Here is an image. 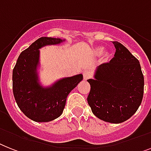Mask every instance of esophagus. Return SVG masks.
<instances>
[{
    "label": "esophagus",
    "mask_w": 151,
    "mask_h": 151,
    "mask_svg": "<svg viewBox=\"0 0 151 151\" xmlns=\"http://www.w3.org/2000/svg\"><path fill=\"white\" fill-rule=\"evenodd\" d=\"M83 79H84V80H87V79H89V78L91 77V74L90 73H89V70L83 71Z\"/></svg>",
    "instance_id": "1"
}]
</instances>
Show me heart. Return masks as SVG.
<instances>
[{
	"label": "heart",
	"instance_id": "1",
	"mask_svg": "<svg viewBox=\"0 0 151 151\" xmlns=\"http://www.w3.org/2000/svg\"><path fill=\"white\" fill-rule=\"evenodd\" d=\"M91 54L93 56H99L102 54V58L101 60L103 63H107L110 59L111 57V53L109 51H103V48L101 46H96L91 50Z\"/></svg>",
	"mask_w": 151,
	"mask_h": 151
}]
</instances>
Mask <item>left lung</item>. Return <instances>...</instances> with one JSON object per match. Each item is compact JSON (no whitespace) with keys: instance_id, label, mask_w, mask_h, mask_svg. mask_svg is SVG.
Wrapping results in <instances>:
<instances>
[{"instance_id":"8db88e82","label":"left lung","mask_w":151,"mask_h":151,"mask_svg":"<svg viewBox=\"0 0 151 151\" xmlns=\"http://www.w3.org/2000/svg\"><path fill=\"white\" fill-rule=\"evenodd\" d=\"M116 48L110 62L100 65L87 101L94 115L103 121L120 123L137 112L144 96V78L140 62L125 46L113 42Z\"/></svg>"}]
</instances>
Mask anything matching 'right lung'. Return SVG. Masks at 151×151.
Segmentation results:
<instances>
[{
    "label": "right lung",
    "instance_id": "obj_1",
    "mask_svg": "<svg viewBox=\"0 0 151 151\" xmlns=\"http://www.w3.org/2000/svg\"><path fill=\"white\" fill-rule=\"evenodd\" d=\"M65 39L42 37L20 54L13 69V93L20 109L35 122H49L62 114L68 95L83 80L82 74L65 77L52 86H43L39 82L40 48L58 45Z\"/></svg>",
    "mask_w": 151,
    "mask_h": 151
}]
</instances>
